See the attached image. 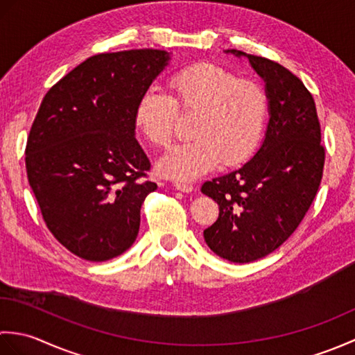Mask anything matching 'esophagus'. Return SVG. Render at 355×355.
<instances>
[{
  "mask_svg": "<svg viewBox=\"0 0 355 355\" xmlns=\"http://www.w3.org/2000/svg\"><path fill=\"white\" fill-rule=\"evenodd\" d=\"M175 189L183 192V193H189L193 191V186L192 184H187V183H175Z\"/></svg>",
  "mask_w": 355,
  "mask_h": 355,
  "instance_id": "1",
  "label": "esophagus"
}]
</instances>
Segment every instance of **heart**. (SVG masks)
Returning a JSON list of instances; mask_svg holds the SVG:
<instances>
[{
  "mask_svg": "<svg viewBox=\"0 0 355 355\" xmlns=\"http://www.w3.org/2000/svg\"><path fill=\"white\" fill-rule=\"evenodd\" d=\"M169 94L146 92L135 108L137 130L154 146H168L177 111L195 112L192 140L173 146L158 172L178 182L205 175L223 166L244 163L258 149L268 112V97L258 82L210 62H198L171 74Z\"/></svg>",
  "mask_w": 355,
  "mask_h": 355,
  "instance_id": "b5f03b06",
  "label": "heart"
}]
</instances>
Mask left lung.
Segmentation results:
<instances>
[{
    "mask_svg": "<svg viewBox=\"0 0 355 355\" xmlns=\"http://www.w3.org/2000/svg\"><path fill=\"white\" fill-rule=\"evenodd\" d=\"M266 84V137L239 169L206 182L201 192L220 206L205 230L210 250L223 259L247 263L281 247L304 220L320 186L325 149L315 103L302 80L285 67L239 50Z\"/></svg>",
    "mask_w": 355,
    "mask_h": 355,
    "instance_id": "left-lung-1",
    "label": "left lung"
}]
</instances>
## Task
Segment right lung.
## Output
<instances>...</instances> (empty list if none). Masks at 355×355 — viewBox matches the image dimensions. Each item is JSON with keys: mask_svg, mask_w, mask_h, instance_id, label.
Here are the masks:
<instances>
[{"mask_svg": "<svg viewBox=\"0 0 355 355\" xmlns=\"http://www.w3.org/2000/svg\"><path fill=\"white\" fill-rule=\"evenodd\" d=\"M164 50L88 58L53 85L26 148L28 183L49 230L67 250L102 262L130 248L140 209L157 189L135 140L140 97L169 65Z\"/></svg>", "mask_w": 355, "mask_h": 355, "instance_id": "add662e5", "label": "right lung"}]
</instances>
